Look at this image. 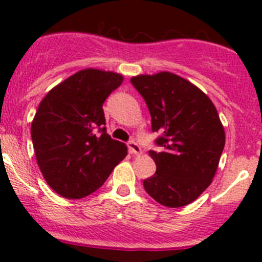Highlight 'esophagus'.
Wrapping results in <instances>:
<instances>
[{
  "label": "esophagus",
  "mask_w": 262,
  "mask_h": 262,
  "mask_svg": "<svg viewBox=\"0 0 262 262\" xmlns=\"http://www.w3.org/2000/svg\"><path fill=\"white\" fill-rule=\"evenodd\" d=\"M126 146H128L129 153H132V155H141L142 149H141V147H139V144L137 143V142L129 141L128 143H126Z\"/></svg>",
  "instance_id": "obj_1"
}]
</instances>
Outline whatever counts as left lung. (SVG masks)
<instances>
[{
    "label": "left lung",
    "mask_w": 262,
    "mask_h": 262,
    "mask_svg": "<svg viewBox=\"0 0 262 262\" xmlns=\"http://www.w3.org/2000/svg\"><path fill=\"white\" fill-rule=\"evenodd\" d=\"M130 82L146 101L161 148L149 150L157 170L143 180L144 190L165 207L190 204L212 182L226 143L215 106L173 73L137 76Z\"/></svg>",
    "instance_id": "1"
}]
</instances>
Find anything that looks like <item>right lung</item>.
I'll list each match as a JSON object with an SVG mask.
<instances>
[{"label":"right lung","instance_id":"1","mask_svg":"<svg viewBox=\"0 0 262 262\" xmlns=\"http://www.w3.org/2000/svg\"><path fill=\"white\" fill-rule=\"evenodd\" d=\"M123 82L114 72L83 70L41 100L31 124L39 168L48 185L67 199H81L102 186L126 156L106 133L102 104Z\"/></svg>","mask_w":262,"mask_h":262}]
</instances>
